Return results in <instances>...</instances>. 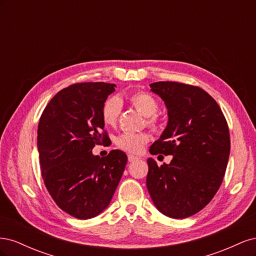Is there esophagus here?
Instances as JSON below:
<instances>
[{
  "label": "esophagus",
  "instance_id": "obj_1",
  "mask_svg": "<svg viewBox=\"0 0 256 256\" xmlns=\"http://www.w3.org/2000/svg\"><path fill=\"white\" fill-rule=\"evenodd\" d=\"M128 160H129V162H134V161L138 160V158L134 156V154H128Z\"/></svg>",
  "mask_w": 256,
  "mask_h": 256
}]
</instances>
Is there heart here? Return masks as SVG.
Segmentation results:
<instances>
[{
    "instance_id": "obj_1",
    "label": "heart",
    "mask_w": 256,
    "mask_h": 256,
    "mask_svg": "<svg viewBox=\"0 0 256 256\" xmlns=\"http://www.w3.org/2000/svg\"><path fill=\"white\" fill-rule=\"evenodd\" d=\"M128 102L134 109L146 118V124L152 129L159 127V118L156 114L158 111V102L154 96L143 90L131 92L127 97ZM122 110L120 99L112 97L106 99L102 109V116L106 125L114 126L118 122V116ZM150 141V136L141 134H124L116 138V146L120 150L130 154L141 152L144 145Z\"/></svg>"
}]
</instances>
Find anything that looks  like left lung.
<instances>
[{"instance_id": "1", "label": "left lung", "mask_w": 256, "mask_h": 256, "mask_svg": "<svg viewBox=\"0 0 256 256\" xmlns=\"http://www.w3.org/2000/svg\"><path fill=\"white\" fill-rule=\"evenodd\" d=\"M150 90L164 100L168 125L150 148L152 154H172L170 164L147 159L146 186L164 214L184 219L203 209L219 190L230 157L226 118L204 90L178 82H154Z\"/></svg>"}]
</instances>
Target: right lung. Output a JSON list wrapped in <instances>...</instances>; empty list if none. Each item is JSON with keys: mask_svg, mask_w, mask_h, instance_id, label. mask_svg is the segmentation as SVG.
<instances>
[{"mask_svg": "<svg viewBox=\"0 0 256 256\" xmlns=\"http://www.w3.org/2000/svg\"><path fill=\"white\" fill-rule=\"evenodd\" d=\"M115 86L86 82L63 88L44 108L38 124L46 188L62 210L76 219L94 218L109 206L127 164L122 150L102 158L92 152L96 144L110 141L102 109Z\"/></svg>", "mask_w": 256, "mask_h": 256, "instance_id": "1", "label": "right lung"}]
</instances>
